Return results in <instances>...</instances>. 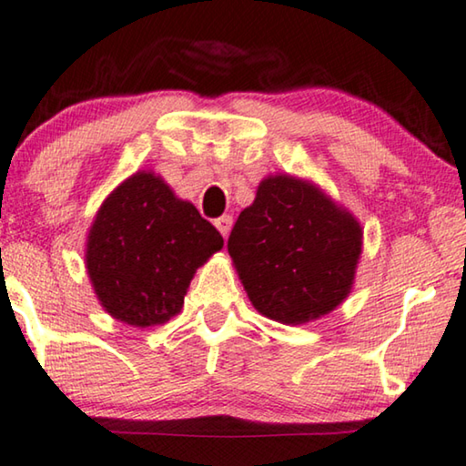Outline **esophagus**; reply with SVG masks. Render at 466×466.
I'll return each instance as SVG.
<instances>
[{"label":"esophagus","instance_id":"esophagus-1","mask_svg":"<svg viewBox=\"0 0 466 466\" xmlns=\"http://www.w3.org/2000/svg\"><path fill=\"white\" fill-rule=\"evenodd\" d=\"M231 225H233V218H231V217H227V214H225V217H220V218L214 220V227L218 228L222 238H227L228 231H231Z\"/></svg>","mask_w":466,"mask_h":466}]
</instances>
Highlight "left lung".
Returning a JSON list of instances; mask_svg holds the SVG:
<instances>
[{"label":"left lung","instance_id":"1","mask_svg":"<svg viewBox=\"0 0 466 466\" xmlns=\"http://www.w3.org/2000/svg\"><path fill=\"white\" fill-rule=\"evenodd\" d=\"M227 248L256 311L296 326L347 299L361 227L319 188L283 174L262 180Z\"/></svg>","mask_w":466,"mask_h":466}]
</instances>
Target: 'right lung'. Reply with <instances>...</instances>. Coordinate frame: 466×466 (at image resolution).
<instances>
[{"label":"right lung","mask_w":466,"mask_h":466,"mask_svg":"<svg viewBox=\"0 0 466 466\" xmlns=\"http://www.w3.org/2000/svg\"><path fill=\"white\" fill-rule=\"evenodd\" d=\"M220 248L222 235L198 208L155 174L137 172L100 206L86 267L106 313L149 328L180 313L198 267Z\"/></svg>","instance_id":"obj_1"}]
</instances>
